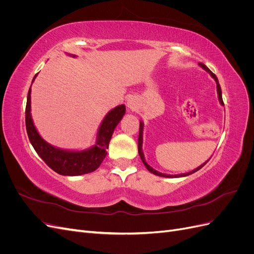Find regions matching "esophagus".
Masks as SVG:
<instances>
[{"instance_id":"esophagus-1","label":"esophagus","mask_w":254,"mask_h":254,"mask_svg":"<svg viewBox=\"0 0 254 254\" xmlns=\"http://www.w3.org/2000/svg\"><path fill=\"white\" fill-rule=\"evenodd\" d=\"M127 106H128V108H129V109H131V110L135 109V107H136V102H135V99H134L133 97H130V98H128V101H127Z\"/></svg>"}]
</instances>
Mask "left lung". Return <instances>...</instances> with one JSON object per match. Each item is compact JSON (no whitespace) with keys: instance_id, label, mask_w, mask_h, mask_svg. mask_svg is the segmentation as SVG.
<instances>
[{"instance_id":"obj_1","label":"left lung","mask_w":254,"mask_h":254,"mask_svg":"<svg viewBox=\"0 0 254 254\" xmlns=\"http://www.w3.org/2000/svg\"><path fill=\"white\" fill-rule=\"evenodd\" d=\"M199 66L200 67H202L203 70L206 72V73H209L210 75H211V77L215 80V82H216V89H217V96H218V101H219V103H220V105L221 106H224V102H222V94H221V88H220V84H219V82H218V79H217V77H216V75L215 74H213L210 70H209V67H207L205 64H199ZM143 131H144V123H143V121H140V132H139V141H137V149H139V155H140V158H141V160H142V162L144 163V165H145V167L147 168V170L150 172V173H152L153 175H157V176H160V177H164V178H180V177H187V176H189V175H191V174H194V173H196L197 171H199L200 170V168L207 162V161H205V162L203 163V164H201L200 166H198L197 168H195V170H193L191 172H189V173H184V174H178V175H168V174H163V173H160V172H158V171H156L155 168H152L147 162H146V160H145V157H144V152H143Z\"/></svg>"}]
</instances>
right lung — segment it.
<instances>
[{"label":"right lung","instance_id":"1","mask_svg":"<svg viewBox=\"0 0 254 254\" xmlns=\"http://www.w3.org/2000/svg\"><path fill=\"white\" fill-rule=\"evenodd\" d=\"M68 56L76 57V55ZM37 75H35L32 83ZM30 93L32 89L29 88L25 110V125L28 139L39 157L54 172L63 176H80L96 171L107 156L106 150L109 147L115 127L126 112L125 105H119L106 114L97 129L94 145L87 149H64L48 143L38 132L30 113Z\"/></svg>","mask_w":254,"mask_h":254}]
</instances>
